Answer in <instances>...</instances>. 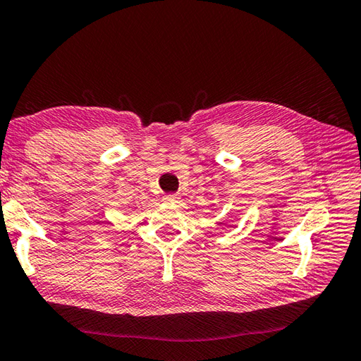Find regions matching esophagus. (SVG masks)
I'll use <instances>...</instances> for the list:
<instances>
[{"mask_svg": "<svg viewBox=\"0 0 361 361\" xmlns=\"http://www.w3.org/2000/svg\"><path fill=\"white\" fill-rule=\"evenodd\" d=\"M178 200H179V195H178V193L165 195V197H164V201H165V202H176Z\"/></svg>", "mask_w": 361, "mask_h": 361, "instance_id": "esophagus-1", "label": "esophagus"}]
</instances>
